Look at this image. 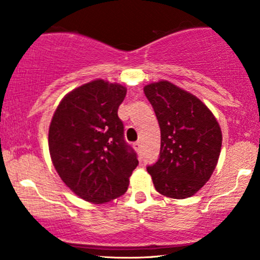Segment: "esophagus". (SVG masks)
<instances>
[{"label":"esophagus","instance_id":"34e87169","mask_svg":"<svg viewBox=\"0 0 260 260\" xmlns=\"http://www.w3.org/2000/svg\"><path fill=\"white\" fill-rule=\"evenodd\" d=\"M133 148L136 149V150L138 151V153H139V151H140V148H142V144H140V142H136V143H134V144H133Z\"/></svg>","mask_w":260,"mask_h":260}]
</instances>
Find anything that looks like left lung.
Segmentation results:
<instances>
[{
    "label": "left lung",
    "mask_w": 260,
    "mask_h": 260,
    "mask_svg": "<svg viewBox=\"0 0 260 260\" xmlns=\"http://www.w3.org/2000/svg\"><path fill=\"white\" fill-rule=\"evenodd\" d=\"M144 94L161 133L159 159L147 168L155 189L169 198H188L215 170L222 143L219 123L198 98L166 80L147 85Z\"/></svg>",
    "instance_id": "left-lung-1"
}]
</instances>
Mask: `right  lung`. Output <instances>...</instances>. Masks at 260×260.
Returning a JSON list of instances; mask_svg holds the SVG:
<instances>
[{
    "instance_id": "1",
    "label": "right lung",
    "mask_w": 260,
    "mask_h": 260,
    "mask_svg": "<svg viewBox=\"0 0 260 260\" xmlns=\"http://www.w3.org/2000/svg\"><path fill=\"white\" fill-rule=\"evenodd\" d=\"M126 92L120 84L94 80L66 95L53 113L49 129L53 166L66 186L86 202L105 203L123 194L139 164L117 115Z\"/></svg>"
}]
</instances>
